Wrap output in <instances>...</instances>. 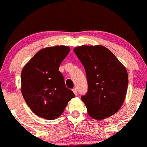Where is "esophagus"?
<instances>
[{
  "instance_id": "34e87169",
  "label": "esophagus",
  "mask_w": 147,
  "mask_h": 147,
  "mask_svg": "<svg viewBox=\"0 0 147 147\" xmlns=\"http://www.w3.org/2000/svg\"><path fill=\"white\" fill-rule=\"evenodd\" d=\"M72 92H74V93H75V95H76V96H77L78 95V92H77V89L76 88H74L73 90H72Z\"/></svg>"
}]
</instances>
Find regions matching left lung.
Instances as JSON below:
<instances>
[{
  "mask_svg": "<svg viewBox=\"0 0 147 147\" xmlns=\"http://www.w3.org/2000/svg\"><path fill=\"white\" fill-rule=\"evenodd\" d=\"M87 74L88 91L81 96L88 114L101 120L120 109L128 87L126 69L102 45H81L73 49Z\"/></svg>",
  "mask_w": 147,
  "mask_h": 147,
  "instance_id": "left-lung-1",
  "label": "left lung"
}]
</instances>
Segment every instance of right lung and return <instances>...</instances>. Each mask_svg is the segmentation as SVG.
<instances>
[{
  "label": "right lung",
  "mask_w": 147,
  "mask_h": 147,
  "mask_svg": "<svg viewBox=\"0 0 147 147\" xmlns=\"http://www.w3.org/2000/svg\"><path fill=\"white\" fill-rule=\"evenodd\" d=\"M70 48L65 45L47 47L39 50L22 71L21 91L32 111L46 119L59 117L68 102L76 96L66 87L60 63Z\"/></svg>",
  "instance_id": "obj_1"
}]
</instances>
